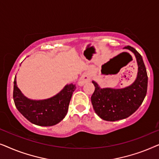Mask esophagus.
Wrapping results in <instances>:
<instances>
[{
	"mask_svg": "<svg viewBox=\"0 0 159 159\" xmlns=\"http://www.w3.org/2000/svg\"><path fill=\"white\" fill-rule=\"evenodd\" d=\"M91 80V75H90V71H85V72H84L82 74V75L81 76V77H80V79L79 80V83L80 85H83L87 82H90Z\"/></svg>",
	"mask_w": 159,
	"mask_h": 159,
	"instance_id": "1",
	"label": "esophagus"
}]
</instances>
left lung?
Instances as JSON below:
<instances>
[{"label": "left lung", "mask_w": 159, "mask_h": 159, "mask_svg": "<svg viewBox=\"0 0 159 159\" xmlns=\"http://www.w3.org/2000/svg\"><path fill=\"white\" fill-rule=\"evenodd\" d=\"M131 51L137 58L138 77L129 87L122 89L100 88L94 81L95 91L91 101L95 113L103 120L114 121L127 118L140 107L147 93L148 75L143 58L134 48H124Z\"/></svg>", "instance_id": "8db88e82"}]
</instances>
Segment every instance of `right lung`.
<instances>
[{
    "mask_svg": "<svg viewBox=\"0 0 159 159\" xmlns=\"http://www.w3.org/2000/svg\"><path fill=\"white\" fill-rule=\"evenodd\" d=\"M75 84H69L59 93L49 99L33 101L24 96L14 81L13 98L19 112L30 122L43 127L55 125L66 116Z\"/></svg>",
    "mask_w": 159,
    "mask_h": 159,
    "instance_id": "obj_1",
    "label": "right lung"
}]
</instances>
